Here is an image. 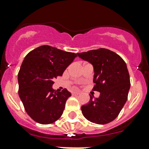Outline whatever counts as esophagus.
Instances as JSON below:
<instances>
[{
    "instance_id": "1",
    "label": "esophagus",
    "mask_w": 149,
    "mask_h": 149,
    "mask_svg": "<svg viewBox=\"0 0 149 149\" xmlns=\"http://www.w3.org/2000/svg\"><path fill=\"white\" fill-rule=\"evenodd\" d=\"M72 96H77V95H79V92H72Z\"/></svg>"
}]
</instances>
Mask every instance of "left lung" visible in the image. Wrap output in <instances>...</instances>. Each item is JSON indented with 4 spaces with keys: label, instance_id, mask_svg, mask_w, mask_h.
I'll return each mask as SVG.
<instances>
[{
    "label": "left lung",
    "instance_id": "left-lung-1",
    "mask_svg": "<svg viewBox=\"0 0 149 149\" xmlns=\"http://www.w3.org/2000/svg\"><path fill=\"white\" fill-rule=\"evenodd\" d=\"M77 56L93 65V90L100 93L98 98L91 95L90 102L81 107L83 115L98 125L111 122L127 100L131 84L126 63L119 55L107 49L90 50Z\"/></svg>",
    "mask_w": 149,
    "mask_h": 149
}]
</instances>
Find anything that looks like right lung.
<instances>
[{"label": "right lung", "mask_w": 149, "mask_h": 149, "mask_svg": "<svg viewBox=\"0 0 149 149\" xmlns=\"http://www.w3.org/2000/svg\"><path fill=\"white\" fill-rule=\"evenodd\" d=\"M77 56L73 52L42 45L27 54L20 68L18 95L27 113L35 121L49 125L60 118L71 93L52 88L54 79L62 76Z\"/></svg>", "instance_id": "obj_1"}]
</instances>
